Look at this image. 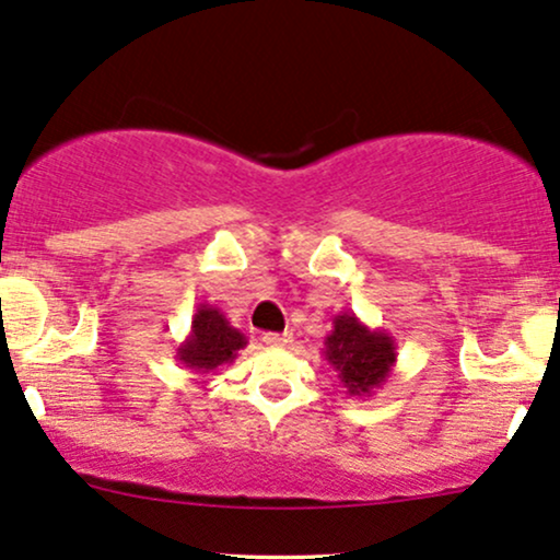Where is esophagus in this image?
I'll return each mask as SVG.
<instances>
[{"label":"esophagus","mask_w":560,"mask_h":560,"mask_svg":"<svg viewBox=\"0 0 560 560\" xmlns=\"http://www.w3.org/2000/svg\"><path fill=\"white\" fill-rule=\"evenodd\" d=\"M262 342L271 345V347H287L294 342V337H292V331H284V334L268 331V334H262Z\"/></svg>","instance_id":"obj_1"}]
</instances>
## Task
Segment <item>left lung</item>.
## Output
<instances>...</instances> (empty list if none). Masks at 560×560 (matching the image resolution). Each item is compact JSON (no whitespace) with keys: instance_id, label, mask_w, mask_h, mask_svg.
Returning a JSON list of instances; mask_svg holds the SVG:
<instances>
[{"instance_id":"obj_1","label":"left lung","mask_w":560,"mask_h":560,"mask_svg":"<svg viewBox=\"0 0 560 560\" xmlns=\"http://www.w3.org/2000/svg\"><path fill=\"white\" fill-rule=\"evenodd\" d=\"M324 361L337 371L347 395L363 400L389 378L397 345L384 329H369L355 313H339L324 339Z\"/></svg>"}]
</instances>
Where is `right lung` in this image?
Segmentation results:
<instances>
[{"mask_svg":"<svg viewBox=\"0 0 560 560\" xmlns=\"http://www.w3.org/2000/svg\"><path fill=\"white\" fill-rule=\"evenodd\" d=\"M247 337L231 326V320L213 305H199L191 318L189 337L176 347V361L195 374H210L218 365L234 363Z\"/></svg>","mask_w":560,"mask_h":560,"instance_id":"right-lung-1","label":"right lung"}]
</instances>
